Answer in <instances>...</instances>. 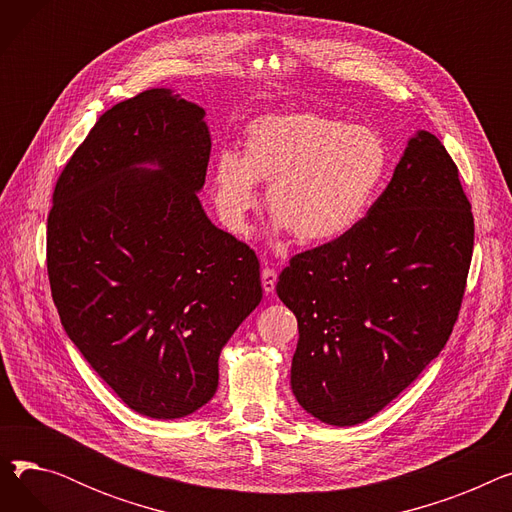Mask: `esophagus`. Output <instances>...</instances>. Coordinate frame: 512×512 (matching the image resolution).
Wrapping results in <instances>:
<instances>
[{
	"mask_svg": "<svg viewBox=\"0 0 512 512\" xmlns=\"http://www.w3.org/2000/svg\"><path fill=\"white\" fill-rule=\"evenodd\" d=\"M276 282H278V274L274 270H270V267H263L261 270V286L267 294H272L276 290Z\"/></svg>",
	"mask_w": 512,
	"mask_h": 512,
	"instance_id": "1",
	"label": "esophagus"
}]
</instances>
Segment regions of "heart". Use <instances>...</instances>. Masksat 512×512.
I'll return each mask as SVG.
<instances>
[{
	"label": "heart",
	"mask_w": 512,
	"mask_h": 512,
	"mask_svg": "<svg viewBox=\"0 0 512 512\" xmlns=\"http://www.w3.org/2000/svg\"><path fill=\"white\" fill-rule=\"evenodd\" d=\"M245 151H222L213 166V203L222 224L245 236L267 184L274 232L303 245H330L361 226L390 168L382 134L324 114L263 116L245 130Z\"/></svg>",
	"instance_id": "obj_1"
}]
</instances>
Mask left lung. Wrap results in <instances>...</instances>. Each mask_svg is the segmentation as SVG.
<instances>
[{
    "label": "left lung",
    "instance_id": "1",
    "mask_svg": "<svg viewBox=\"0 0 512 512\" xmlns=\"http://www.w3.org/2000/svg\"><path fill=\"white\" fill-rule=\"evenodd\" d=\"M473 253V213L438 137L417 130L357 230L292 257L276 292L297 315L290 386L328 425H357L444 348Z\"/></svg>",
    "mask_w": 512,
    "mask_h": 512
}]
</instances>
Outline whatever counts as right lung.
I'll return each instance as SVG.
<instances>
[{
	"label": "right lung",
	"instance_id": "1",
	"mask_svg": "<svg viewBox=\"0 0 512 512\" xmlns=\"http://www.w3.org/2000/svg\"><path fill=\"white\" fill-rule=\"evenodd\" d=\"M205 110L151 89L107 110L66 164L47 218L68 338L126 405L180 419L213 398L220 355L261 303L255 253L199 201Z\"/></svg>",
	"mask_w": 512,
	"mask_h": 512
}]
</instances>
